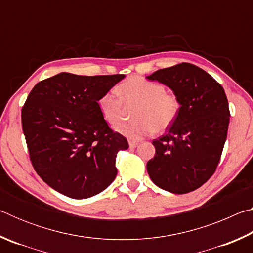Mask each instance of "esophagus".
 I'll return each instance as SVG.
<instances>
[{"mask_svg":"<svg viewBox=\"0 0 253 253\" xmlns=\"http://www.w3.org/2000/svg\"><path fill=\"white\" fill-rule=\"evenodd\" d=\"M137 145H138V143H136V142H129V148H130V149H134V148L137 147Z\"/></svg>","mask_w":253,"mask_h":253,"instance_id":"1","label":"esophagus"}]
</instances>
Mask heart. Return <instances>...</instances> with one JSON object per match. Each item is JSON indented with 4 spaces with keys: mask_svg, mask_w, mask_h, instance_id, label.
Masks as SVG:
<instances>
[{
    "mask_svg": "<svg viewBox=\"0 0 253 253\" xmlns=\"http://www.w3.org/2000/svg\"><path fill=\"white\" fill-rule=\"evenodd\" d=\"M119 95H117V93ZM136 121L118 128V131L131 140H139L154 131H164L175 122L181 108L176 95L166 91L164 84L144 77L134 76L119 84L117 92L109 90L98 100L105 121L116 127L126 117L127 109Z\"/></svg>",
    "mask_w": 253,
    "mask_h": 253,
    "instance_id": "b5f03b06",
    "label": "heart"
}]
</instances>
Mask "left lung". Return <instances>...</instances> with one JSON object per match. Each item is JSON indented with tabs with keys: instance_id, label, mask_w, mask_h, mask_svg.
Returning a JSON list of instances; mask_svg holds the SVG:
<instances>
[{
	"instance_id": "8db88e82",
	"label": "left lung",
	"mask_w": 253,
	"mask_h": 253,
	"mask_svg": "<svg viewBox=\"0 0 253 253\" xmlns=\"http://www.w3.org/2000/svg\"><path fill=\"white\" fill-rule=\"evenodd\" d=\"M146 78L168 85L181 102L168 132L153 140L155 156L147 162L148 175L163 190L188 193L202 186L220 162L230 122L224 89L207 71L186 62Z\"/></svg>"
}]
</instances>
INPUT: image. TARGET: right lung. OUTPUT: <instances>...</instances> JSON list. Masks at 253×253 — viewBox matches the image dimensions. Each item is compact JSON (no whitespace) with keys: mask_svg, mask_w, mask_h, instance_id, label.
I'll list each match as a JSON object with an SVG mask.
<instances>
[{"mask_svg":"<svg viewBox=\"0 0 253 253\" xmlns=\"http://www.w3.org/2000/svg\"><path fill=\"white\" fill-rule=\"evenodd\" d=\"M124 77L61 72L38 83L29 93L21 117L30 160L59 193L87 199L116 177L117 153L128 143L110 129L98 100Z\"/></svg>","mask_w":253,"mask_h":253,"instance_id":"obj_1","label":"right lung"}]
</instances>
